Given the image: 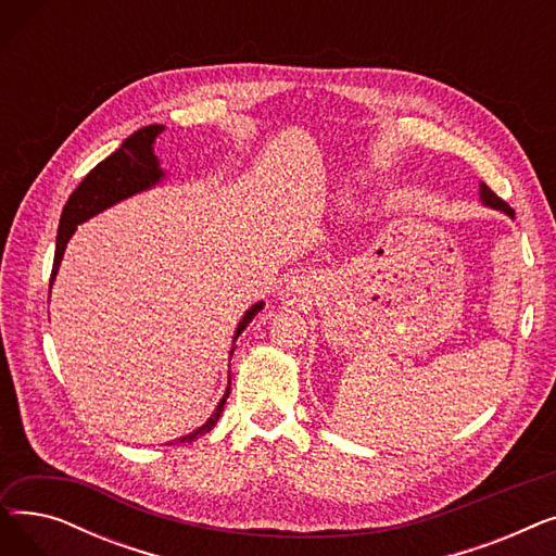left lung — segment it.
Returning a JSON list of instances; mask_svg holds the SVG:
<instances>
[{
    "label": "left lung",
    "instance_id": "1",
    "mask_svg": "<svg viewBox=\"0 0 556 556\" xmlns=\"http://www.w3.org/2000/svg\"><path fill=\"white\" fill-rule=\"evenodd\" d=\"M480 198H482V202H484V204H489V207H493V210H503L505 214L514 216V210L509 207V204H507L503 198L495 195V193H493L484 182L480 185Z\"/></svg>",
    "mask_w": 556,
    "mask_h": 556
}]
</instances>
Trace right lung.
Returning a JSON list of instances; mask_svg holds the SVG:
<instances>
[{
  "mask_svg": "<svg viewBox=\"0 0 556 556\" xmlns=\"http://www.w3.org/2000/svg\"><path fill=\"white\" fill-rule=\"evenodd\" d=\"M164 130V126H146L141 130H137L135 135H130L124 143L122 149H116L112 155H108L103 162H99L90 173L85 175L83 182L72 191L67 204L63 207V216H61V227H58V237H55V254H53V268H51V279H49V290H51V283L55 279V273H58V266H61L63 261V252L67 248V241L72 239V233L76 229V225H80L83 220L92 218L94 214L108 210L110 204L119 202L137 191H143L153 187L160 178H162V170H160V164H157V157L153 155V141L155 137ZM263 308V302L254 304L245 317L241 319V325L237 329V338L243 333V329L252 323V317ZM233 352V349H231ZM229 396V390L227 394L223 396L220 405L216 415L204 424L200 430L182 437V442H191L195 440V437L204 430H210L216 419L220 417V410L223 405Z\"/></svg>",
  "mask_w": 556,
  "mask_h": 556,
  "instance_id": "1",
  "label": "right lung"
}]
</instances>
